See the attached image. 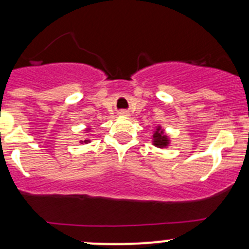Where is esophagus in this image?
Masks as SVG:
<instances>
[{
  "instance_id": "34e87169",
  "label": "esophagus",
  "mask_w": 249,
  "mask_h": 249,
  "mask_svg": "<svg viewBox=\"0 0 249 249\" xmlns=\"http://www.w3.org/2000/svg\"><path fill=\"white\" fill-rule=\"evenodd\" d=\"M119 114L120 115H129V112H127V110H125V109H122L119 112Z\"/></svg>"
}]
</instances>
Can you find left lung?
I'll return each instance as SVG.
<instances>
[{"instance_id": "left-lung-1", "label": "left lung", "mask_w": 249, "mask_h": 249, "mask_svg": "<svg viewBox=\"0 0 249 249\" xmlns=\"http://www.w3.org/2000/svg\"><path fill=\"white\" fill-rule=\"evenodd\" d=\"M154 144L157 145V147H166L167 145V139L166 136L164 135V132L161 131L160 129H157V131H155L154 134Z\"/></svg>"}]
</instances>
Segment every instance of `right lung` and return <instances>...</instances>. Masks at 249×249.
Listing matches in <instances>:
<instances>
[{
  "label": "right lung",
  "instance_id": "right-lung-1",
  "mask_svg": "<svg viewBox=\"0 0 249 249\" xmlns=\"http://www.w3.org/2000/svg\"><path fill=\"white\" fill-rule=\"evenodd\" d=\"M84 142H88V141H84Z\"/></svg>",
  "mask_w": 249,
  "mask_h": 249
}]
</instances>
